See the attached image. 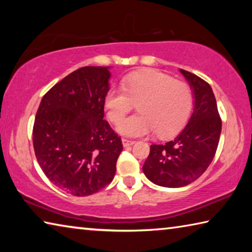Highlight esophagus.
Segmentation results:
<instances>
[{
  "instance_id": "obj_1",
  "label": "esophagus",
  "mask_w": 252,
  "mask_h": 252,
  "mask_svg": "<svg viewBox=\"0 0 252 252\" xmlns=\"http://www.w3.org/2000/svg\"><path fill=\"white\" fill-rule=\"evenodd\" d=\"M122 144L125 148H127V147L133 146L134 141H132V140H127V139H122Z\"/></svg>"
}]
</instances>
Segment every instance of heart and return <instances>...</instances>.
Here are the masks:
<instances>
[{
  "label": "heart",
  "mask_w": 252,
  "mask_h": 252,
  "mask_svg": "<svg viewBox=\"0 0 252 252\" xmlns=\"http://www.w3.org/2000/svg\"><path fill=\"white\" fill-rule=\"evenodd\" d=\"M123 87L106 92L103 106L106 117L117 123L134 101H140V113L119 123L117 131L126 136H143L157 131L158 135L177 133L186 125L193 108L190 87L155 69L131 72L123 78Z\"/></svg>",
  "instance_id": "obj_1"
}]
</instances>
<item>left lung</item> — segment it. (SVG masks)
Returning <instances> with one entry per match:
<instances>
[{"mask_svg":"<svg viewBox=\"0 0 252 252\" xmlns=\"http://www.w3.org/2000/svg\"><path fill=\"white\" fill-rule=\"evenodd\" d=\"M179 71L192 90V114L171 141L151 144L142 167L149 180L165 188H181L197 180L213 160L221 133V119L210 85L198 75Z\"/></svg>","mask_w":252,"mask_h":252,"instance_id":"1","label":"left lung"}]
</instances>
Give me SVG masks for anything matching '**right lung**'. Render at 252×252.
<instances>
[{"label": "right lung", "mask_w": 252, "mask_h": 252, "mask_svg": "<svg viewBox=\"0 0 252 252\" xmlns=\"http://www.w3.org/2000/svg\"><path fill=\"white\" fill-rule=\"evenodd\" d=\"M110 66H84L42 97L33 126L41 169L60 189L76 197L97 192L113 180L120 136L103 120Z\"/></svg>", "instance_id": "add662e5"}]
</instances>
